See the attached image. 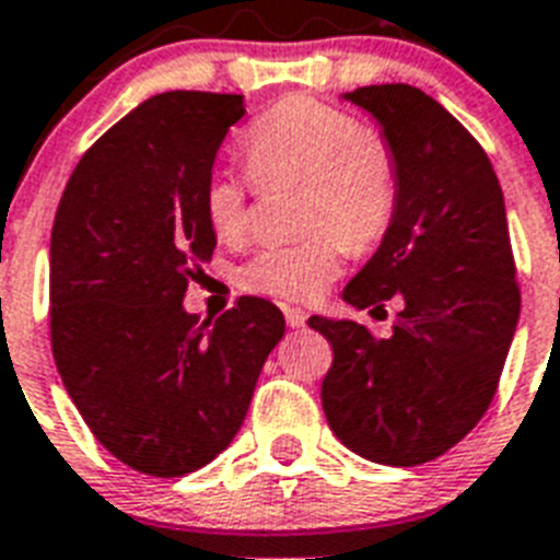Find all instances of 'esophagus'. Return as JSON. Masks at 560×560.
Returning <instances> with one entry per match:
<instances>
[{"label": "esophagus", "instance_id": "1", "mask_svg": "<svg viewBox=\"0 0 560 560\" xmlns=\"http://www.w3.org/2000/svg\"><path fill=\"white\" fill-rule=\"evenodd\" d=\"M284 319H288L290 327H304V322H307V313L299 311V307H284Z\"/></svg>", "mask_w": 560, "mask_h": 560}]
</instances>
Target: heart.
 <instances>
[{
    "label": "heart",
    "instance_id": "1",
    "mask_svg": "<svg viewBox=\"0 0 560 560\" xmlns=\"http://www.w3.org/2000/svg\"><path fill=\"white\" fill-rule=\"evenodd\" d=\"M241 147L261 184L307 180L302 226L307 238L258 249L238 270L253 293L313 302L342 270L345 247L362 256L385 238L399 198L397 158L365 122L325 100L293 94L244 129ZM253 180L233 166L203 177L201 209L221 241H241L249 230Z\"/></svg>",
    "mask_w": 560,
    "mask_h": 560
}]
</instances>
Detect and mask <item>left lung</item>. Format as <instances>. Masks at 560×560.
<instances>
[{"label":"left lung","instance_id":"left-lung-1","mask_svg":"<svg viewBox=\"0 0 560 560\" xmlns=\"http://www.w3.org/2000/svg\"><path fill=\"white\" fill-rule=\"evenodd\" d=\"M345 100L383 126L399 198L342 299L371 313L399 302V313L385 339L311 316L334 348L322 408L359 457L420 466L475 429L501 383L521 316L506 207L483 147L425 91L362 85Z\"/></svg>","mask_w":560,"mask_h":560}]
</instances>
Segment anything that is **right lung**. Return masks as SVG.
Returning a JSON list of instances; mask_svg holds the SVG:
<instances>
[{
    "label": "right lung",
    "instance_id": "1",
    "mask_svg": "<svg viewBox=\"0 0 560 560\" xmlns=\"http://www.w3.org/2000/svg\"><path fill=\"white\" fill-rule=\"evenodd\" d=\"M241 117V94H154L80 158L54 218V362L91 434L143 475L215 460L284 336L258 295L215 322L184 311L215 249L203 177Z\"/></svg>",
    "mask_w": 560,
    "mask_h": 560
}]
</instances>
